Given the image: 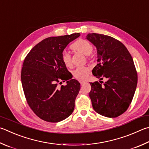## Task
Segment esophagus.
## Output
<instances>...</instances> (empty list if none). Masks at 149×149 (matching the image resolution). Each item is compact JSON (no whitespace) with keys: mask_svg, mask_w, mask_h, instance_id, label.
Returning <instances> with one entry per match:
<instances>
[{"mask_svg":"<svg viewBox=\"0 0 149 149\" xmlns=\"http://www.w3.org/2000/svg\"><path fill=\"white\" fill-rule=\"evenodd\" d=\"M79 83H80V84L81 85H83V84H85V81H79Z\"/></svg>","mask_w":149,"mask_h":149,"instance_id":"obj_1","label":"esophagus"}]
</instances>
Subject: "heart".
<instances>
[{
    "label": "heart",
    "mask_w": 149,
    "mask_h": 149,
    "mask_svg": "<svg viewBox=\"0 0 149 149\" xmlns=\"http://www.w3.org/2000/svg\"><path fill=\"white\" fill-rule=\"evenodd\" d=\"M70 48L74 52L81 53L83 55L86 56V58L87 60L91 59V57L90 56V54L93 52V46L91 43L87 41V40L84 39L78 40L71 45ZM61 61H63L65 66L68 68H70L72 66V64L71 55H70L69 53L66 52V51H63L61 53ZM89 74H90V68L86 66L77 67L72 72L73 76L78 80L86 79V78L88 77Z\"/></svg>",
    "instance_id": "obj_1"
}]
</instances>
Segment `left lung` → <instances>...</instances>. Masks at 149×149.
<instances>
[{"label":"left lung","instance_id":"1","mask_svg":"<svg viewBox=\"0 0 149 149\" xmlns=\"http://www.w3.org/2000/svg\"><path fill=\"white\" fill-rule=\"evenodd\" d=\"M86 38L97 49L98 63L92 72L101 80L91 83L93 109L104 117H117L128 109L136 89L137 73L133 58L125 45L111 36L91 33Z\"/></svg>","mask_w":149,"mask_h":149}]
</instances>
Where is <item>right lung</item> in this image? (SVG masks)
Wrapping results in <instances>:
<instances>
[{
  "mask_svg": "<svg viewBox=\"0 0 149 149\" xmlns=\"http://www.w3.org/2000/svg\"><path fill=\"white\" fill-rule=\"evenodd\" d=\"M80 36L74 33L49 37L32 49L24 60L21 78L26 100L35 114L45 121L58 123L74 111L80 83L61 61L67 45ZM67 80L66 86L58 84Z\"/></svg>",
  "mask_w": 149,
  "mask_h": 149,
  "instance_id": "1",
  "label": "right lung"
}]
</instances>
